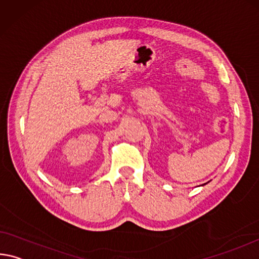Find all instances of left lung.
<instances>
[{"label":"left lung","instance_id":"left-lung-1","mask_svg":"<svg viewBox=\"0 0 259 259\" xmlns=\"http://www.w3.org/2000/svg\"><path fill=\"white\" fill-rule=\"evenodd\" d=\"M204 184H206V183H204ZM204 184H203V186H204Z\"/></svg>","mask_w":259,"mask_h":259}]
</instances>
